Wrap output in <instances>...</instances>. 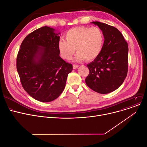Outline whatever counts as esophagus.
I'll return each instance as SVG.
<instances>
[{"mask_svg":"<svg viewBox=\"0 0 147 147\" xmlns=\"http://www.w3.org/2000/svg\"><path fill=\"white\" fill-rule=\"evenodd\" d=\"M78 66H79V65H75V64L73 65V68L74 69H75L78 67Z\"/></svg>","mask_w":147,"mask_h":147,"instance_id":"34e87169","label":"esophagus"}]
</instances>
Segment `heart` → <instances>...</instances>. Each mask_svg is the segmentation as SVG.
Returning a JSON list of instances; mask_svg holds the SVG:
<instances>
[{
    "mask_svg": "<svg viewBox=\"0 0 147 147\" xmlns=\"http://www.w3.org/2000/svg\"><path fill=\"white\" fill-rule=\"evenodd\" d=\"M66 40L60 39L58 49L62 57L71 59L75 52L76 61H91L98 56L105 42V36L98 27H79L69 30L65 35Z\"/></svg>",
    "mask_w": 147,
    "mask_h": 147,
    "instance_id": "heart-1",
    "label": "heart"
}]
</instances>
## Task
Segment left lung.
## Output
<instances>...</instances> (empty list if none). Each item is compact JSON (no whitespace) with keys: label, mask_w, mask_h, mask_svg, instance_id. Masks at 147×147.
<instances>
[{"label":"left lung","mask_w":147,"mask_h":147,"mask_svg":"<svg viewBox=\"0 0 147 147\" xmlns=\"http://www.w3.org/2000/svg\"><path fill=\"white\" fill-rule=\"evenodd\" d=\"M97 25L105 36L101 53L87 65L89 74L85 78L88 87L100 94L114 91L121 85L127 74L128 46L116 28L98 21Z\"/></svg>","instance_id":"left-lung-1"}]
</instances>
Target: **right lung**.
Wrapping results in <instances>:
<instances>
[{
  "instance_id": "right-lung-1",
  "label": "right lung",
  "mask_w": 147,
  "mask_h": 147,
  "mask_svg": "<svg viewBox=\"0 0 147 147\" xmlns=\"http://www.w3.org/2000/svg\"><path fill=\"white\" fill-rule=\"evenodd\" d=\"M47 26L29 34L22 42L16 69L22 87L41 102L56 99L65 89L72 65L59 56L60 33Z\"/></svg>"
}]
</instances>
